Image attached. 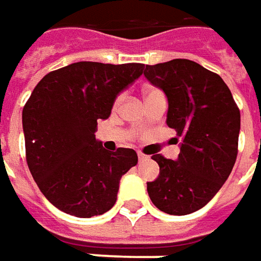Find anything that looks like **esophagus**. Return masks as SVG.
Segmentation results:
<instances>
[{
  "label": "esophagus",
  "instance_id": "34e87169",
  "mask_svg": "<svg viewBox=\"0 0 261 261\" xmlns=\"http://www.w3.org/2000/svg\"><path fill=\"white\" fill-rule=\"evenodd\" d=\"M147 159H148V155H147V154L141 153V151H138V160L144 161V160H147Z\"/></svg>",
  "mask_w": 261,
  "mask_h": 261
}]
</instances>
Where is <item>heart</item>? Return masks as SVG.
I'll return each instance as SVG.
<instances>
[{"mask_svg": "<svg viewBox=\"0 0 261 261\" xmlns=\"http://www.w3.org/2000/svg\"><path fill=\"white\" fill-rule=\"evenodd\" d=\"M159 91H160V90H157V88H148V90L145 91V98H148L150 95H153L154 93H159ZM123 98H124L123 94L117 95V98L114 100V108H117L120 104H121V102H123Z\"/></svg>", "mask_w": 261, "mask_h": 261, "instance_id": "b5f03b06", "label": "heart"}]
</instances>
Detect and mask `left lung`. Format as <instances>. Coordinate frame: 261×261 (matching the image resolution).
<instances>
[{
	"instance_id": "1",
	"label": "left lung",
	"mask_w": 261,
	"mask_h": 261,
	"mask_svg": "<svg viewBox=\"0 0 261 261\" xmlns=\"http://www.w3.org/2000/svg\"><path fill=\"white\" fill-rule=\"evenodd\" d=\"M144 75L167 95V125L181 138L175 161L151 157L160 174L147 182V191L159 210L186 216L204 207L231 173L240 110L219 74L190 60L147 65Z\"/></svg>"
}]
</instances>
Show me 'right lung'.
<instances>
[{"mask_svg":"<svg viewBox=\"0 0 261 261\" xmlns=\"http://www.w3.org/2000/svg\"><path fill=\"white\" fill-rule=\"evenodd\" d=\"M144 64L80 61L48 72L22 108L25 159L38 189L58 210L88 219L116 204L118 184L138 161L133 148L110 153L97 120L137 80Z\"/></svg>","mask_w":261,"mask_h":261,"instance_id":"right-lung-1","label":"right lung"}]
</instances>
